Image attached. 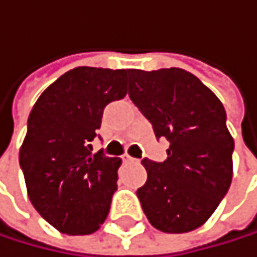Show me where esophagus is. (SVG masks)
Listing matches in <instances>:
<instances>
[{
	"label": "esophagus",
	"instance_id": "obj_1",
	"mask_svg": "<svg viewBox=\"0 0 257 257\" xmlns=\"http://www.w3.org/2000/svg\"><path fill=\"white\" fill-rule=\"evenodd\" d=\"M122 161H124V162H136L138 159H135V158H132V156H128V155H124V156H122Z\"/></svg>",
	"mask_w": 257,
	"mask_h": 257
}]
</instances>
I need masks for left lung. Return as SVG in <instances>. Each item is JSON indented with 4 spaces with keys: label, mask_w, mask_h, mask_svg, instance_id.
I'll return each instance as SVG.
<instances>
[{
    "label": "left lung",
    "mask_w": 257,
    "mask_h": 257,
    "mask_svg": "<svg viewBox=\"0 0 257 257\" xmlns=\"http://www.w3.org/2000/svg\"><path fill=\"white\" fill-rule=\"evenodd\" d=\"M128 96L170 143L167 159L147 158V182L136 195L149 222L164 233L201 227L231 184L234 141L222 102L182 69L128 72Z\"/></svg>",
    "instance_id": "8db88e82"
}]
</instances>
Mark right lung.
<instances>
[{"instance_id":"1","label":"right lung","mask_w":257,"mask_h":257,"mask_svg":"<svg viewBox=\"0 0 257 257\" xmlns=\"http://www.w3.org/2000/svg\"><path fill=\"white\" fill-rule=\"evenodd\" d=\"M130 70L76 67L33 105L20 150L30 202L66 234L96 231L116 191L121 159L92 153L105 105L127 95Z\"/></svg>"}]
</instances>
